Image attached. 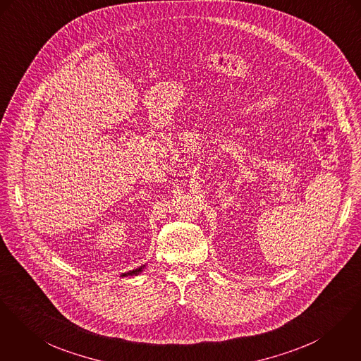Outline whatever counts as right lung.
Listing matches in <instances>:
<instances>
[{
	"instance_id": "1",
	"label": "right lung",
	"mask_w": 361,
	"mask_h": 361,
	"mask_svg": "<svg viewBox=\"0 0 361 361\" xmlns=\"http://www.w3.org/2000/svg\"><path fill=\"white\" fill-rule=\"evenodd\" d=\"M147 267V264H142L141 267H137L136 269H132V271H129V272H125V274H122L121 276L122 278H132V276H137L139 274H141L142 271H144V268Z\"/></svg>"
}]
</instances>
